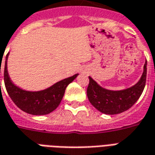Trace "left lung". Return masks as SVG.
Masks as SVG:
<instances>
[{
    "label": "left lung",
    "mask_w": 155,
    "mask_h": 155,
    "mask_svg": "<svg viewBox=\"0 0 155 155\" xmlns=\"http://www.w3.org/2000/svg\"><path fill=\"white\" fill-rule=\"evenodd\" d=\"M147 75V61L143 65V74L140 81L130 88L121 91H110L103 88L89 76L87 96L91 104L96 110L105 114H120L134 105L145 86Z\"/></svg>",
    "instance_id": "obj_1"
}]
</instances>
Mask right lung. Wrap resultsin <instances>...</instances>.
<instances>
[{"label":"right lung","mask_w":155,"mask_h":155,"mask_svg":"<svg viewBox=\"0 0 155 155\" xmlns=\"http://www.w3.org/2000/svg\"><path fill=\"white\" fill-rule=\"evenodd\" d=\"M9 54L5 56L4 67V82L9 96L15 105L25 113L32 115H45L51 113L59 106L64 96L65 89L78 74L64 79L51 87L39 91H28L16 86L11 80L7 71V60ZM1 73V67H0Z\"/></svg>","instance_id":"add662e5"}]
</instances>
